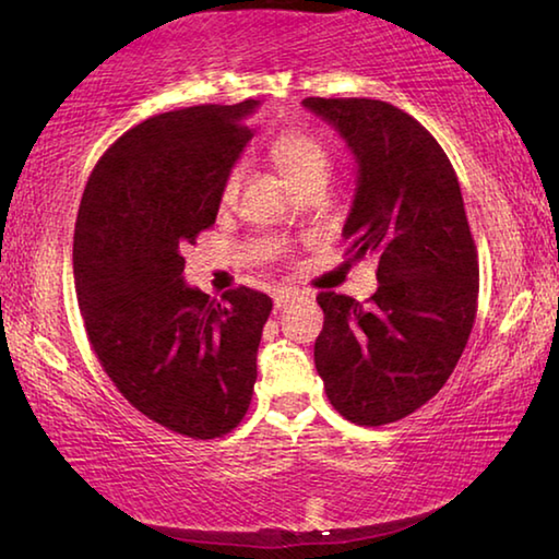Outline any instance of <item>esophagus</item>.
<instances>
[{"instance_id": "34e87169", "label": "esophagus", "mask_w": 559, "mask_h": 559, "mask_svg": "<svg viewBox=\"0 0 559 559\" xmlns=\"http://www.w3.org/2000/svg\"><path fill=\"white\" fill-rule=\"evenodd\" d=\"M298 298H300V293H298V290H293V288H281V290L273 293V308L281 310V308L290 306V302H293V300H298Z\"/></svg>"}]
</instances>
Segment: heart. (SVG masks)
<instances>
[{"label":"heart","instance_id":"1","mask_svg":"<svg viewBox=\"0 0 559 559\" xmlns=\"http://www.w3.org/2000/svg\"><path fill=\"white\" fill-rule=\"evenodd\" d=\"M271 155L276 159L278 167L283 169L293 185H302L306 179L330 175V153L328 147L320 143L318 138L308 135V132H283L276 140H273ZM239 179L241 169L234 167L229 175H226L222 185V202L229 204L236 200V192H239Z\"/></svg>","mask_w":559,"mask_h":559}]
</instances>
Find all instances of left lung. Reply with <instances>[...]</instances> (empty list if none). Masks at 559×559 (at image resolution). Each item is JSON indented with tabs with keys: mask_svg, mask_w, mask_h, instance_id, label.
Instances as JSON below:
<instances>
[{
	"mask_svg": "<svg viewBox=\"0 0 559 559\" xmlns=\"http://www.w3.org/2000/svg\"><path fill=\"white\" fill-rule=\"evenodd\" d=\"M302 106L355 157L343 236L355 259H377L380 281L367 306L320 293L316 370L347 421L382 427L427 404L456 367L476 318V243L447 153L409 112L372 98Z\"/></svg>",
	"mask_w": 559,
	"mask_h": 559,
	"instance_id": "obj_1",
	"label": "left lung"
}]
</instances>
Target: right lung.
<instances>
[{"mask_svg":"<svg viewBox=\"0 0 559 559\" xmlns=\"http://www.w3.org/2000/svg\"><path fill=\"white\" fill-rule=\"evenodd\" d=\"M257 106H192L130 128L98 159L75 219V296L103 370L138 412L192 439L243 419L273 308L266 293L216 300L182 276Z\"/></svg>","mask_w":559,"mask_h":559,"instance_id":"obj_1","label":"right lung"}]
</instances>
